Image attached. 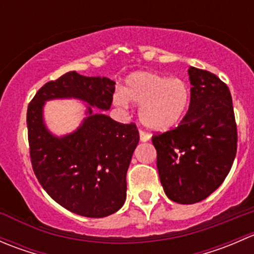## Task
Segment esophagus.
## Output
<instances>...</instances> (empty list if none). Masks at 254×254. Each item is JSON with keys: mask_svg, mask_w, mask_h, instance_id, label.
Returning <instances> with one entry per match:
<instances>
[{"mask_svg": "<svg viewBox=\"0 0 254 254\" xmlns=\"http://www.w3.org/2000/svg\"><path fill=\"white\" fill-rule=\"evenodd\" d=\"M150 134H147V132L146 131H143L142 129H140V140H141V141H148V140H150Z\"/></svg>", "mask_w": 254, "mask_h": 254, "instance_id": "esophagus-1", "label": "esophagus"}]
</instances>
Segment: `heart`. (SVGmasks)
<instances>
[{
    "label": "heart",
    "instance_id": "heart-1",
    "mask_svg": "<svg viewBox=\"0 0 254 254\" xmlns=\"http://www.w3.org/2000/svg\"><path fill=\"white\" fill-rule=\"evenodd\" d=\"M129 101L140 106V120L153 131H167L179 124L189 104V91L182 79L153 72L129 77L124 92L114 94V103L127 108Z\"/></svg>",
    "mask_w": 254,
    "mask_h": 254
}]
</instances>
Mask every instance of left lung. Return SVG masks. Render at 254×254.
Masks as SVG:
<instances>
[{
	"label": "left lung",
	"mask_w": 254,
	"mask_h": 254,
	"mask_svg": "<svg viewBox=\"0 0 254 254\" xmlns=\"http://www.w3.org/2000/svg\"><path fill=\"white\" fill-rule=\"evenodd\" d=\"M190 104L175 129L155 134L157 170L165 193L179 204L204 200L234 163L237 125L230 89L216 75L190 67Z\"/></svg>",
	"instance_id": "8db88e82"
}]
</instances>
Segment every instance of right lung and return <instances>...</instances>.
Returning <instances> with one entry per match:
<instances>
[{
  "label": "right lung",
  "instance_id": "right-lung-1",
  "mask_svg": "<svg viewBox=\"0 0 254 254\" xmlns=\"http://www.w3.org/2000/svg\"><path fill=\"white\" fill-rule=\"evenodd\" d=\"M115 82L87 77L76 71L49 81L35 93L27 111L30 162L49 195L65 209L86 217L114 214L127 199V172L139 142L136 124H122L104 114H92L75 132L51 135L43 122L45 101L78 98L108 111Z\"/></svg>",
  "mask_w": 254,
  "mask_h": 254
}]
</instances>
